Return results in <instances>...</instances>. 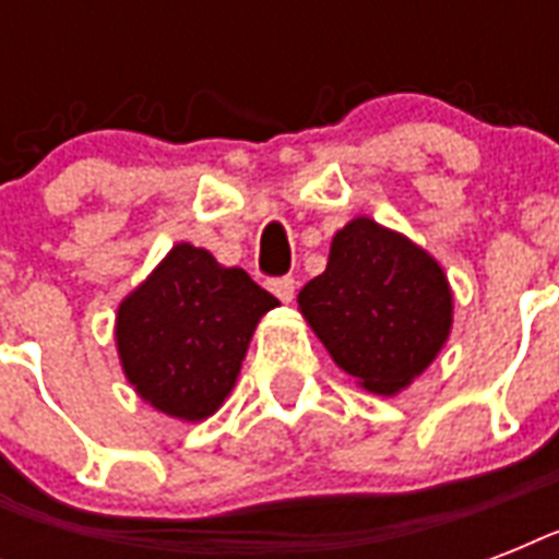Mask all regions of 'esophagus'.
Segmentation results:
<instances>
[{
	"mask_svg": "<svg viewBox=\"0 0 559 559\" xmlns=\"http://www.w3.org/2000/svg\"><path fill=\"white\" fill-rule=\"evenodd\" d=\"M270 289L281 298V301H284V305H289V301H293V296H296V281H293V278H272Z\"/></svg>",
	"mask_w": 559,
	"mask_h": 559,
	"instance_id": "esophagus-1",
	"label": "esophagus"
}]
</instances>
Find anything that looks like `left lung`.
I'll return each mask as SVG.
<instances>
[{
    "mask_svg": "<svg viewBox=\"0 0 559 559\" xmlns=\"http://www.w3.org/2000/svg\"><path fill=\"white\" fill-rule=\"evenodd\" d=\"M298 310L333 362L382 397L432 366L452 331L441 263L371 217L333 235L328 266L301 287Z\"/></svg>",
    "mask_w": 559,
    "mask_h": 559,
    "instance_id": "1",
    "label": "left lung"
}]
</instances>
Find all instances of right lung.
<instances>
[{"mask_svg": "<svg viewBox=\"0 0 559 559\" xmlns=\"http://www.w3.org/2000/svg\"><path fill=\"white\" fill-rule=\"evenodd\" d=\"M272 307L278 298L240 266L177 243L118 305L121 371L156 412L200 424L231 394L254 328Z\"/></svg>", "mask_w": 559, "mask_h": 559, "instance_id": "1", "label": "right lung"}]
</instances>
